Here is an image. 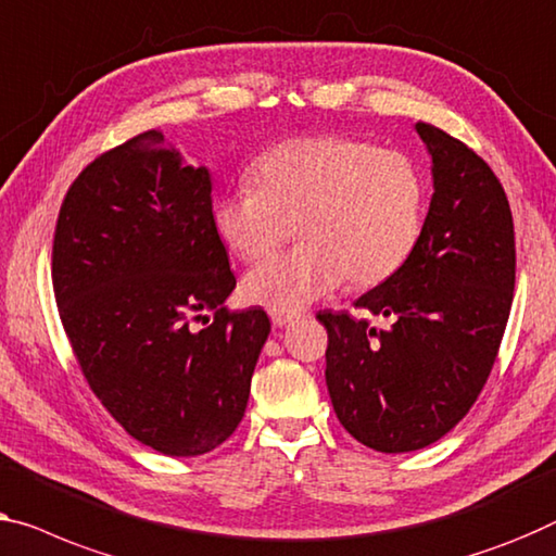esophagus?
<instances>
[{"label": "esophagus", "mask_w": 556, "mask_h": 556, "mask_svg": "<svg viewBox=\"0 0 556 556\" xmlns=\"http://www.w3.org/2000/svg\"><path fill=\"white\" fill-rule=\"evenodd\" d=\"M269 317H271V325H275V327H287V325H292L294 319H300V314H294V312H269Z\"/></svg>", "instance_id": "esophagus-1"}]
</instances>
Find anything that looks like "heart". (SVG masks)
I'll return each instance as SVG.
<instances>
[{"instance_id":"heart-1","label":"heart","mask_w":556,"mask_h":556,"mask_svg":"<svg viewBox=\"0 0 556 556\" xmlns=\"http://www.w3.org/2000/svg\"><path fill=\"white\" fill-rule=\"evenodd\" d=\"M252 185L214 202L222 242L260 262L242 281L247 302L296 312L346 285H382L409 260L425 225V179L407 154L344 137L289 139L264 152Z\"/></svg>"}]
</instances>
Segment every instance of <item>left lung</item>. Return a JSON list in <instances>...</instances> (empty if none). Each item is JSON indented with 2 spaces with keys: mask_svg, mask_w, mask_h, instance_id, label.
Wrapping results in <instances>:
<instances>
[{
  "mask_svg": "<svg viewBox=\"0 0 556 556\" xmlns=\"http://www.w3.org/2000/svg\"><path fill=\"white\" fill-rule=\"evenodd\" d=\"M432 156L434 194L409 260L357 304L387 329L346 312L327 327V389L337 419L384 454L442 439L486 384L515 296V222L482 156L417 122Z\"/></svg>",
  "mask_w": 556,
  "mask_h": 556,
  "instance_id": "8db88e82",
  "label": "left lung"
}]
</instances>
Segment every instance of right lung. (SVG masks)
Listing matches in <instances>:
<instances>
[{"mask_svg":"<svg viewBox=\"0 0 556 556\" xmlns=\"http://www.w3.org/2000/svg\"><path fill=\"white\" fill-rule=\"evenodd\" d=\"M52 285L81 375L127 434L169 457L227 442L271 325L225 306L237 279L210 169L156 129L99 154L62 202ZM204 308L215 319L194 330Z\"/></svg>","mask_w":556,"mask_h":556,"instance_id":"add662e5","label":"right lung"}]
</instances>
